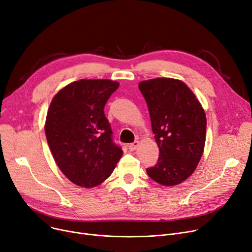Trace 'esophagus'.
Listing matches in <instances>:
<instances>
[{
    "label": "esophagus",
    "mask_w": 252,
    "mask_h": 252,
    "mask_svg": "<svg viewBox=\"0 0 252 252\" xmlns=\"http://www.w3.org/2000/svg\"><path fill=\"white\" fill-rule=\"evenodd\" d=\"M138 145H139V141H135V142H133V143L128 144V149L130 151H134L138 147Z\"/></svg>",
    "instance_id": "34e87169"
}]
</instances>
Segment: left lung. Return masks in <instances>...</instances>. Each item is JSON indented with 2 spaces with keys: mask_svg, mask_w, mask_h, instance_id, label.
<instances>
[{
  "mask_svg": "<svg viewBox=\"0 0 252 252\" xmlns=\"http://www.w3.org/2000/svg\"><path fill=\"white\" fill-rule=\"evenodd\" d=\"M152 132L159 148L157 165L147 168L156 182L172 187L193 173L203 155L207 120L194 94L184 82L157 78L139 83Z\"/></svg>",
  "mask_w": 252,
  "mask_h": 252,
  "instance_id": "left-lung-1",
  "label": "left lung"
}]
</instances>
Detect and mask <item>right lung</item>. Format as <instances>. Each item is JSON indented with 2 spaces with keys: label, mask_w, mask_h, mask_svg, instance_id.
Returning a JSON list of instances; mask_svg holds the SVG:
<instances>
[{
  "label": "right lung",
  "mask_w": 252,
  "mask_h": 252,
  "mask_svg": "<svg viewBox=\"0 0 252 252\" xmlns=\"http://www.w3.org/2000/svg\"><path fill=\"white\" fill-rule=\"evenodd\" d=\"M119 83L79 80L61 90L49 106L45 134L52 156L70 181L94 188L105 181L123 156L104 108Z\"/></svg>",
  "instance_id": "obj_1"
}]
</instances>
